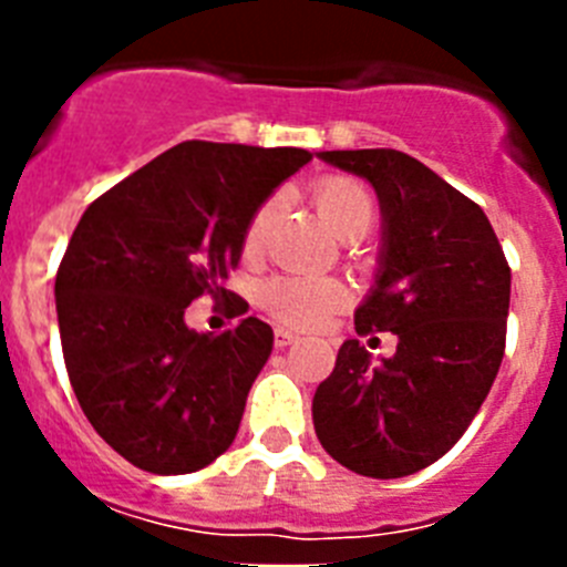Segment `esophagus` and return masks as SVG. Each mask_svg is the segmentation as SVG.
Masks as SVG:
<instances>
[{"label":"esophagus","instance_id":"obj_1","mask_svg":"<svg viewBox=\"0 0 567 567\" xmlns=\"http://www.w3.org/2000/svg\"><path fill=\"white\" fill-rule=\"evenodd\" d=\"M298 338H300V334L292 332V329H284V327L275 329V346H278V349H284V346L295 343V340H298Z\"/></svg>","mask_w":567,"mask_h":567}]
</instances>
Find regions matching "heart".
<instances>
[{
  "mask_svg": "<svg viewBox=\"0 0 567 567\" xmlns=\"http://www.w3.org/2000/svg\"><path fill=\"white\" fill-rule=\"evenodd\" d=\"M315 202L320 215L327 218L329 227L340 238H360L374 221V198L352 175H329L315 187ZM280 207V198H269L264 207L255 213L252 224L247 229V244L255 247L269 221ZM349 289L334 278H278L264 289V307L280 320L300 323V327H315L327 318L334 307L346 303Z\"/></svg>",
  "mask_w": 567,
  "mask_h": 567,
  "instance_id": "obj_1",
  "label": "heart"
}]
</instances>
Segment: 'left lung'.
Segmentation results:
<instances>
[{
	"mask_svg": "<svg viewBox=\"0 0 567 567\" xmlns=\"http://www.w3.org/2000/svg\"><path fill=\"white\" fill-rule=\"evenodd\" d=\"M318 158L378 193V275L354 329L398 334V352L374 363L360 340H346L315 392V434L354 474L409 477L463 437L497 378L508 260L483 209L412 155L323 150Z\"/></svg>",
	"mask_w": 567,
	"mask_h": 567,
	"instance_id": "1",
	"label": "left lung"
}]
</instances>
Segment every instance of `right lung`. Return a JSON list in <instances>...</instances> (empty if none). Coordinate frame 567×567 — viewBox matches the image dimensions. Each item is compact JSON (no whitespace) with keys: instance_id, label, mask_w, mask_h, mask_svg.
<instances>
[{"instance_id":"obj_1","label":"right lung","mask_w":567,"mask_h":567,"mask_svg":"<svg viewBox=\"0 0 567 567\" xmlns=\"http://www.w3.org/2000/svg\"><path fill=\"white\" fill-rule=\"evenodd\" d=\"M307 162L184 142L84 209L56 272L64 365L84 417L135 468L189 474L233 445L272 329L244 318L198 334L184 309L227 298L255 213Z\"/></svg>"}]
</instances>
